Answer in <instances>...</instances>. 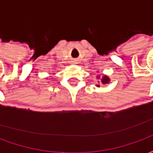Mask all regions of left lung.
Listing matches in <instances>:
<instances>
[{"label":"left lung","instance_id":"obj_1","mask_svg":"<svg viewBox=\"0 0 153 153\" xmlns=\"http://www.w3.org/2000/svg\"><path fill=\"white\" fill-rule=\"evenodd\" d=\"M110 82V79L108 78V76H106V75H105V76L102 77V83H103V84H106V83H108ZM97 87H100V85H97Z\"/></svg>","mask_w":153,"mask_h":153}]
</instances>
